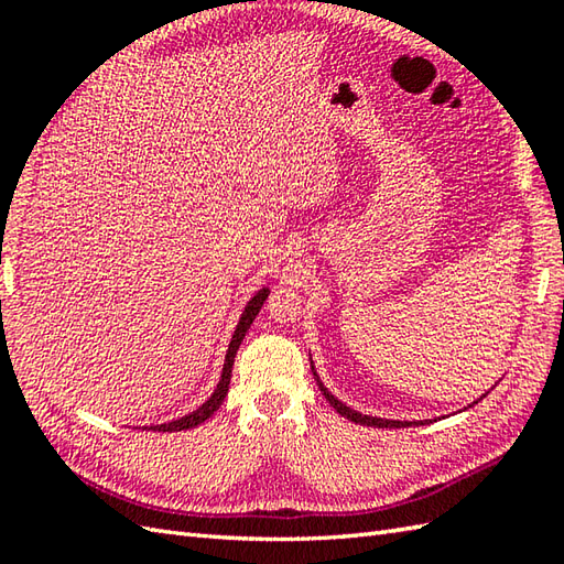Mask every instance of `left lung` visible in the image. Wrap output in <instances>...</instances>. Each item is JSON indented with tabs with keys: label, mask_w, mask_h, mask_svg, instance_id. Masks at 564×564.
<instances>
[{
	"label": "left lung",
	"mask_w": 564,
	"mask_h": 564,
	"mask_svg": "<svg viewBox=\"0 0 564 564\" xmlns=\"http://www.w3.org/2000/svg\"><path fill=\"white\" fill-rule=\"evenodd\" d=\"M315 378H317V373H315ZM317 386H319L322 394H325V398H327V402L334 406V410H337L341 416H346V419H349V422H354V424H364V426H378V429H392V426H412V424H416V422H388V419H376V416L358 414V412L349 410V406H346V404H341L339 400H334L332 394L327 392V388L322 386L319 380H317Z\"/></svg>",
	"instance_id": "obj_1"
}]
</instances>
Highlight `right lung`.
Segmentation results:
<instances>
[{
	"label": "right lung",
	"instance_id": "1",
	"mask_svg": "<svg viewBox=\"0 0 564 564\" xmlns=\"http://www.w3.org/2000/svg\"><path fill=\"white\" fill-rule=\"evenodd\" d=\"M267 295H269V289L259 291L254 297H251L249 305L245 307V315H242V319H239L237 332H235V337H232V341H230V349H227V356H225V368H223L220 386L215 388L213 398H210L206 404H203V406H198V410H196L194 414H186L184 419H176V422L162 424V426H154V429H158V431H184V429H194V426L203 424V422H206V419H210L215 412L220 410V404H223L225 394H227V388H230V378H232V364H235V354H237V349H239V344H242V339H245L247 329L251 327V322H254V317L259 315V310H261L263 301H267Z\"/></svg>",
	"mask_w": 564,
	"mask_h": 564
}]
</instances>
